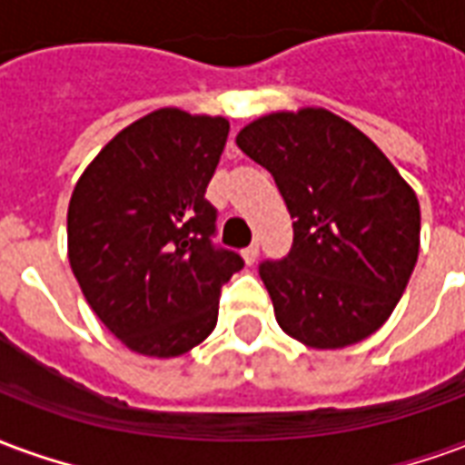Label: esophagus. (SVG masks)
Returning <instances> with one entry per match:
<instances>
[{
	"label": "esophagus",
	"mask_w": 465,
	"mask_h": 465,
	"mask_svg": "<svg viewBox=\"0 0 465 465\" xmlns=\"http://www.w3.org/2000/svg\"><path fill=\"white\" fill-rule=\"evenodd\" d=\"M256 259H259V243H252V246H246V249H243V262L252 266Z\"/></svg>",
	"instance_id": "esophagus-1"
}]
</instances>
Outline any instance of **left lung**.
<instances>
[{
    "label": "left lung",
    "instance_id": "1",
    "mask_svg": "<svg viewBox=\"0 0 465 465\" xmlns=\"http://www.w3.org/2000/svg\"><path fill=\"white\" fill-rule=\"evenodd\" d=\"M236 143L272 173L293 219L289 256L259 266L279 326L312 349L369 339L419 259L413 189L366 134L326 109L266 114Z\"/></svg>",
    "mask_w": 465,
    "mask_h": 465
}]
</instances>
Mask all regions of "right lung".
I'll use <instances>...</instances> for the list:
<instances>
[{
    "label": "right lung",
    "instance_id": "obj_1",
    "mask_svg": "<svg viewBox=\"0 0 465 465\" xmlns=\"http://www.w3.org/2000/svg\"><path fill=\"white\" fill-rule=\"evenodd\" d=\"M229 136L223 116L156 109L116 134L69 202V263L92 312L126 349L172 359L213 331L219 293L243 269L213 246L206 186Z\"/></svg>",
    "mask_w": 465,
    "mask_h": 465
}]
</instances>
